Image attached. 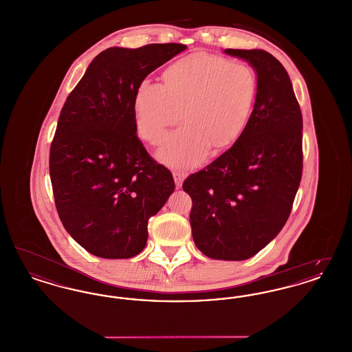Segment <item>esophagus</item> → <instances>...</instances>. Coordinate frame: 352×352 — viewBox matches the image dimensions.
<instances>
[{
    "instance_id": "34e87169",
    "label": "esophagus",
    "mask_w": 352,
    "mask_h": 352,
    "mask_svg": "<svg viewBox=\"0 0 352 352\" xmlns=\"http://www.w3.org/2000/svg\"><path fill=\"white\" fill-rule=\"evenodd\" d=\"M173 177H174L177 187H181L184 184V178H186V173L181 171V170H175V171H173Z\"/></svg>"
}]
</instances>
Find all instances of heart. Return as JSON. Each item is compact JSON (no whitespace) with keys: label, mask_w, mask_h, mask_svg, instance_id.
Instances as JSON below:
<instances>
[{"label":"heart","mask_w":352,"mask_h":352,"mask_svg":"<svg viewBox=\"0 0 352 352\" xmlns=\"http://www.w3.org/2000/svg\"><path fill=\"white\" fill-rule=\"evenodd\" d=\"M256 96L252 68L239 60L210 54H195L171 65L164 84L142 80L134 96L137 131L157 145L168 126L181 118L158 151L171 166H194L211 145L232 144L245 128Z\"/></svg>","instance_id":"obj_1"}]
</instances>
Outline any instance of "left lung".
<instances>
[{"label": "left lung", "instance_id": "8db88e82", "mask_svg": "<svg viewBox=\"0 0 352 352\" xmlns=\"http://www.w3.org/2000/svg\"><path fill=\"white\" fill-rule=\"evenodd\" d=\"M226 54L257 72L251 118L234 145L184 179L191 234L210 258L239 261L261 251L283 230L303 166L302 113L284 66L268 51Z\"/></svg>", "mask_w": 352, "mask_h": 352}]
</instances>
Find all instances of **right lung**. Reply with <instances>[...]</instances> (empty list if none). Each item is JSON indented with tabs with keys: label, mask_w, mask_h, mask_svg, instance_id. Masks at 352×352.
I'll return each mask as SVG.
<instances>
[{
	"label": "right lung",
	"mask_w": 352,
	"mask_h": 352,
	"mask_svg": "<svg viewBox=\"0 0 352 352\" xmlns=\"http://www.w3.org/2000/svg\"><path fill=\"white\" fill-rule=\"evenodd\" d=\"M186 50L151 43L100 52L68 95L50 148L58 215L85 251L129 258L148 241V220L173 194L168 168L137 137L134 96L155 68Z\"/></svg>",
	"instance_id": "1"
}]
</instances>
